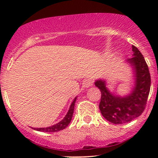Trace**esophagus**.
Masks as SVG:
<instances>
[{"instance_id":"esophagus-1","label":"esophagus","mask_w":158,"mask_h":158,"mask_svg":"<svg viewBox=\"0 0 158 158\" xmlns=\"http://www.w3.org/2000/svg\"><path fill=\"white\" fill-rule=\"evenodd\" d=\"M93 85V81H92L91 79H87L84 81V84H83V87L85 88H88L89 87Z\"/></svg>"}]
</instances>
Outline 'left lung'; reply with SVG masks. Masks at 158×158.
Listing matches in <instances>:
<instances>
[{
	"mask_svg": "<svg viewBox=\"0 0 158 158\" xmlns=\"http://www.w3.org/2000/svg\"><path fill=\"white\" fill-rule=\"evenodd\" d=\"M133 57L126 60L132 68L135 86L129 94L119 96L108 89L106 79H98L94 84L100 89L99 110L103 117L114 124L131 122L141 115L146 107L151 87V77L144 57L132 45Z\"/></svg>",
	"mask_w": 158,
	"mask_h": 158,
	"instance_id": "obj_1",
	"label": "left lung"
}]
</instances>
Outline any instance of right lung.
<instances>
[{
    "label": "right lung",
    "mask_w": 158,
    "mask_h": 158,
    "mask_svg": "<svg viewBox=\"0 0 158 158\" xmlns=\"http://www.w3.org/2000/svg\"><path fill=\"white\" fill-rule=\"evenodd\" d=\"M77 97L74 98L73 101L72 102L71 105H70L69 110L67 113L65 117L63 118L62 120H61L60 122H59L56 124L53 125V126L46 127V128H32L33 129L36 130V131H42V132H56L61 131V130L64 129L67 126L70 124V121H71L72 117H73V114L74 111V106H75V102L77 100Z\"/></svg>",
    "instance_id": "right-lung-1"
}]
</instances>
